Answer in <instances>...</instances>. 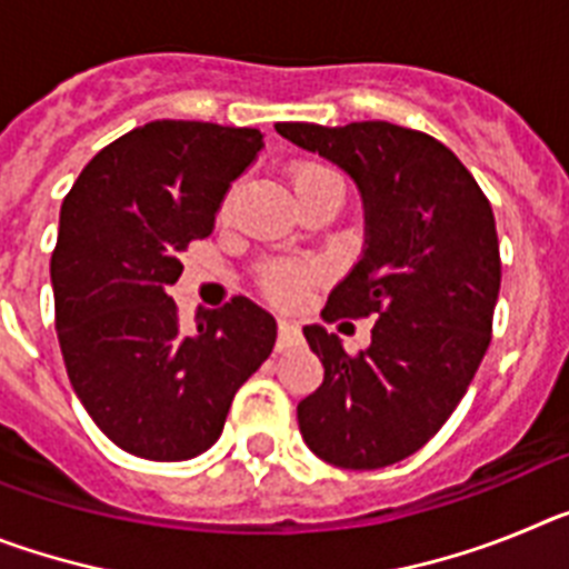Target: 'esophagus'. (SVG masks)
Listing matches in <instances>:
<instances>
[{
	"label": "esophagus",
	"mask_w": 569,
	"mask_h": 569,
	"mask_svg": "<svg viewBox=\"0 0 569 569\" xmlns=\"http://www.w3.org/2000/svg\"><path fill=\"white\" fill-rule=\"evenodd\" d=\"M299 330H301L299 321L290 319V316H281L279 319V347H288L290 341L299 339Z\"/></svg>",
	"instance_id": "34e87169"
}]
</instances>
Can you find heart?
<instances>
[{
	"label": "heart",
	"mask_w": 569,
	"mask_h": 569,
	"mask_svg": "<svg viewBox=\"0 0 569 569\" xmlns=\"http://www.w3.org/2000/svg\"><path fill=\"white\" fill-rule=\"evenodd\" d=\"M325 176H336V173L328 168H321V164H310V162L299 164V168H293V188L316 182V179H325ZM228 208H230V199L224 202V210ZM308 284H310V276L299 268H276L261 279L264 293H268L273 301H279V305H299V301L305 299V293H308Z\"/></svg>",
	"instance_id": "obj_1"
}]
</instances>
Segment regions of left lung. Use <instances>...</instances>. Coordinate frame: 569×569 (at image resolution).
<instances>
[{
	"instance_id": "8db88e82",
	"label": "left lung",
	"mask_w": 569,
	"mask_h": 569,
	"mask_svg": "<svg viewBox=\"0 0 569 569\" xmlns=\"http://www.w3.org/2000/svg\"><path fill=\"white\" fill-rule=\"evenodd\" d=\"M288 142L339 164L365 202V250L321 310L373 316L370 347L308 325L325 381L301 399L305 445L328 465L379 470L441 430L479 370L501 288L496 219L450 148L390 122L276 124Z\"/></svg>"
}]
</instances>
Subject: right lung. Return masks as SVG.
Wrapping results in <instances>:
<instances>
[{
  "label": "right lung",
  "instance_id": "add662e5",
  "mask_svg": "<svg viewBox=\"0 0 569 569\" xmlns=\"http://www.w3.org/2000/svg\"><path fill=\"white\" fill-rule=\"evenodd\" d=\"M261 144L256 128L148 122L99 150L64 196L50 281L68 379L99 430L139 459L204 453L276 345V319L244 296L199 308L190 333L168 296L179 256L210 236Z\"/></svg>",
  "mask_w": 569,
  "mask_h": 569
}]
</instances>
